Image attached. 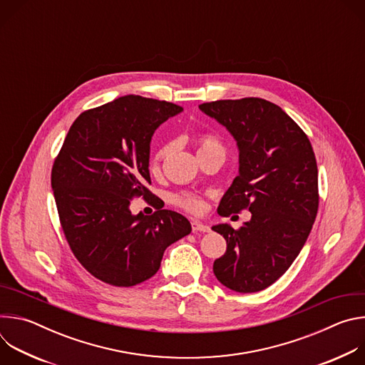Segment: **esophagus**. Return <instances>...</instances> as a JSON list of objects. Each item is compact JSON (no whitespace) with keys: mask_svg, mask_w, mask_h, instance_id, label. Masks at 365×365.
I'll return each instance as SVG.
<instances>
[{"mask_svg":"<svg viewBox=\"0 0 365 365\" xmlns=\"http://www.w3.org/2000/svg\"><path fill=\"white\" fill-rule=\"evenodd\" d=\"M192 231L193 232H210L211 228L202 224V222H197V221H192Z\"/></svg>","mask_w":365,"mask_h":365,"instance_id":"esophagus-1","label":"esophagus"}]
</instances>
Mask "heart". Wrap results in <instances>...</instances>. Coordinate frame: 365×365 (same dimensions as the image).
<instances>
[{"mask_svg":"<svg viewBox=\"0 0 365 365\" xmlns=\"http://www.w3.org/2000/svg\"><path fill=\"white\" fill-rule=\"evenodd\" d=\"M195 145H196L197 155L203 154V153H221L224 155V153H225L221 140L214 134H200V135H197L195 138ZM168 151H169V145H163L154 153V155L150 160V172L153 175L160 172L162 163L168 155ZM173 203L176 206H179L180 210H183L186 212H190V214H195V215L202 214L203 210H205V200L200 196H197L195 193H189V192L175 195L173 196Z\"/></svg>","mask_w":365,"mask_h":365,"instance_id":"1","label":"heart"}]
</instances>
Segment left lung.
<instances>
[{
    "label": "left lung",
    "mask_w": 365,
    "mask_h": 365,
    "mask_svg": "<svg viewBox=\"0 0 365 365\" xmlns=\"http://www.w3.org/2000/svg\"><path fill=\"white\" fill-rule=\"evenodd\" d=\"M199 108L227 127L240 150V175L221 199L218 214L251 212L238 230L212 227L227 241L214 273L234 292H259L286 273L315 222V153L304 131L270 101L221 99Z\"/></svg>",
    "instance_id": "8db88e82"
}]
</instances>
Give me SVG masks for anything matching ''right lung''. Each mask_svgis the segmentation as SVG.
<instances>
[{
    "label": "right lung",
    "instance_id": "obj_1",
    "mask_svg": "<svg viewBox=\"0 0 365 365\" xmlns=\"http://www.w3.org/2000/svg\"><path fill=\"white\" fill-rule=\"evenodd\" d=\"M182 110L166 101L121 96L83 111L55 159L51 189L63 234L78 262L103 283L130 287L150 279L165 250L192 231L175 211H129L130 199L140 195L155 205L147 189L150 141Z\"/></svg>",
    "mask_w": 365,
    "mask_h": 365
}]
</instances>
